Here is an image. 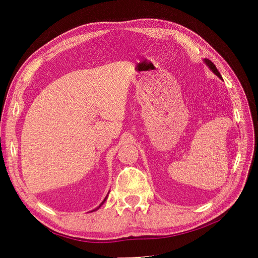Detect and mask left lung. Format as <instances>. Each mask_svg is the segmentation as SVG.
Returning a JSON list of instances; mask_svg holds the SVG:
<instances>
[{
	"instance_id": "1",
	"label": "left lung",
	"mask_w": 258,
	"mask_h": 258,
	"mask_svg": "<svg viewBox=\"0 0 258 258\" xmlns=\"http://www.w3.org/2000/svg\"><path fill=\"white\" fill-rule=\"evenodd\" d=\"M204 61H205V63L208 66V68H209V69L216 75V76H218V77H220V78H222V75L220 74V72L218 71V69H216V67L214 66V63L211 61V60H209V59H207V58H205L204 59ZM223 79V78H222Z\"/></svg>"
}]
</instances>
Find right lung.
Instances as JSON below:
<instances>
[{
    "label": "right lung",
    "mask_w": 258,
    "mask_h": 258,
    "mask_svg": "<svg viewBox=\"0 0 258 258\" xmlns=\"http://www.w3.org/2000/svg\"><path fill=\"white\" fill-rule=\"evenodd\" d=\"M106 198H107V196H106V197H105V199H104V200H103V202H102V203H101V204H100V205H99V206H98V207H97V208H96V209H95V210H97V209H98V208H100V206H101V205H102V204H103V203H104V202H105V200H106Z\"/></svg>",
    "instance_id": "1"
}]
</instances>
